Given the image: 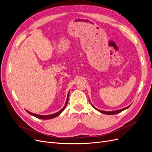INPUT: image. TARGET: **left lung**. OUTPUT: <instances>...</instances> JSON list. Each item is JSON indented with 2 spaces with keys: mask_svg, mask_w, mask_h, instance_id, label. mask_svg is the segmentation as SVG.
<instances>
[{
  "mask_svg": "<svg viewBox=\"0 0 152 152\" xmlns=\"http://www.w3.org/2000/svg\"><path fill=\"white\" fill-rule=\"evenodd\" d=\"M91 103V102H90ZM91 105L93 106V107L94 108V109H96V110H98V111H99V112H101V113H104V114H107V115H115V114H117V113H120V112H122L123 110H126V109H127V108H128L129 107H130L131 105H129V106H128V107H126V108H122V109H121V110H115V111H111V112H105V111H103V110H98V109H97V108H96L92 104V103H91Z\"/></svg>",
  "mask_w": 152,
  "mask_h": 152,
  "instance_id": "8db88e82",
  "label": "left lung"
}]
</instances>
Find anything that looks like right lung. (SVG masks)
<instances>
[{
    "instance_id": "add662e5",
    "label": "right lung",
    "mask_w": 152,
    "mask_h": 152,
    "mask_svg": "<svg viewBox=\"0 0 152 152\" xmlns=\"http://www.w3.org/2000/svg\"><path fill=\"white\" fill-rule=\"evenodd\" d=\"M68 96H69V92H68V96H67V99H66V103L65 104V106H64V107L60 110V111H59L57 113H53V114H50V115H38V114H35V113H31L29 111H28V110H26V111L28 112L30 115H33L34 117H37L38 118H40V119H44V120H47V119H51V118H53L54 117H56L58 115H59L63 112V110L65 109L66 108V106L68 103Z\"/></svg>"
}]
</instances>
